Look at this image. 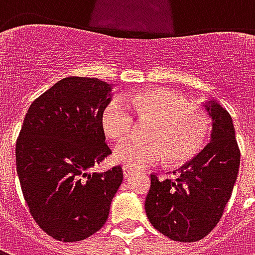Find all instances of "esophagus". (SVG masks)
Listing matches in <instances>:
<instances>
[{
  "mask_svg": "<svg viewBox=\"0 0 255 255\" xmlns=\"http://www.w3.org/2000/svg\"><path fill=\"white\" fill-rule=\"evenodd\" d=\"M133 173H135V169H132V168H128V166H123V175H124L126 179L131 176V175H133Z\"/></svg>",
  "mask_w": 255,
  "mask_h": 255,
  "instance_id": "34e87169",
  "label": "esophagus"
}]
</instances>
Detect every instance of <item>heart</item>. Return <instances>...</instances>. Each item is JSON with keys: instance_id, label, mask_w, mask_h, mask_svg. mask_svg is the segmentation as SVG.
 <instances>
[{"instance_id": "b5f03b06", "label": "heart", "mask_w": 255, "mask_h": 255, "mask_svg": "<svg viewBox=\"0 0 255 255\" xmlns=\"http://www.w3.org/2000/svg\"><path fill=\"white\" fill-rule=\"evenodd\" d=\"M133 112L140 120L151 119L147 139L150 142H127L116 147L113 161L132 169L191 160L201 151L210 131L206 112L166 89H146L124 98L111 100L102 111L101 122L105 132L117 142L124 140L133 127Z\"/></svg>"}]
</instances>
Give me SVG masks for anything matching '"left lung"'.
Instances as JSON below:
<instances>
[{"mask_svg": "<svg viewBox=\"0 0 255 255\" xmlns=\"http://www.w3.org/2000/svg\"><path fill=\"white\" fill-rule=\"evenodd\" d=\"M212 119L210 143L179 168L176 180H158L151 186L144 209L147 219L172 241L197 242L217 225L236 183L241 151L232 117L216 101L205 105Z\"/></svg>", "mask_w": 255, "mask_h": 255, "instance_id": "obj_1", "label": "left lung"}]
</instances>
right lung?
<instances>
[{
    "label": "right lung",
    "instance_id": "add662e5",
    "mask_svg": "<svg viewBox=\"0 0 255 255\" xmlns=\"http://www.w3.org/2000/svg\"><path fill=\"white\" fill-rule=\"evenodd\" d=\"M112 84L95 78L61 79L27 111L16 143V169L31 216L54 239L79 242L100 231L123 182L113 166L90 173L112 150L102 111Z\"/></svg>",
    "mask_w": 255,
    "mask_h": 255
}]
</instances>
